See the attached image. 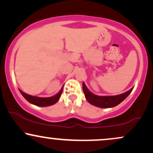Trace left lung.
Returning a JSON list of instances; mask_svg holds the SVG:
<instances>
[{
  "label": "left lung",
  "mask_w": 153,
  "mask_h": 153,
  "mask_svg": "<svg viewBox=\"0 0 153 153\" xmlns=\"http://www.w3.org/2000/svg\"><path fill=\"white\" fill-rule=\"evenodd\" d=\"M133 88H131L130 90L127 91V92L120 95H117V96H97V95H95L93 93H91L88 89L84 82H82V90H83V93L85 94V99L91 104L94 105L95 106L100 107V108H111V107L117 106L130 94Z\"/></svg>",
  "instance_id": "left-lung-1"
}]
</instances>
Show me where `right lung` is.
<instances>
[{"mask_svg":"<svg viewBox=\"0 0 153 153\" xmlns=\"http://www.w3.org/2000/svg\"><path fill=\"white\" fill-rule=\"evenodd\" d=\"M63 87H62L61 90L57 93V94L54 95V96H52V97H47V98H42V97H37V96H34L29 95L26 93L23 92L22 91L19 90L21 94H22V96L25 98L26 100H27L29 103H32V104L36 105L38 106H49L51 105H53L54 103H56L58 101V100L60 98L61 94L62 93Z\"/></svg>","mask_w":153,"mask_h":153,"instance_id":"add662e5","label":"right lung"}]
</instances>
